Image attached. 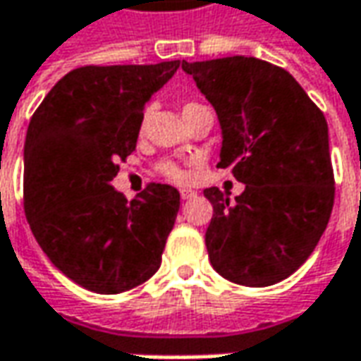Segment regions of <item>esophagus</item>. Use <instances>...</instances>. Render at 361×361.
<instances>
[{
  "label": "esophagus",
  "mask_w": 361,
  "mask_h": 361,
  "mask_svg": "<svg viewBox=\"0 0 361 361\" xmlns=\"http://www.w3.org/2000/svg\"><path fill=\"white\" fill-rule=\"evenodd\" d=\"M195 197H197L195 190H187V188L180 190V199H183V201H190V199H195Z\"/></svg>",
  "instance_id": "34e87169"
}]
</instances>
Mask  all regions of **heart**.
Instances as JSON below:
<instances>
[{"label":"heart","mask_w":361,"mask_h":361,"mask_svg":"<svg viewBox=\"0 0 361 361\" xmlns=\"http://www.w3.org/2000/svg\"><path fill=\"white\" fill-rule=\"evenodd\" d=\"M195 106H199V104H185L183 112H187L188 108H195ZM160 173L166 174V176H169V178H173V180H183V178H185V173H183L178 166H174L173 162H162V164H160Z\"/></svg>","instance_id":"1"}]
</instances>
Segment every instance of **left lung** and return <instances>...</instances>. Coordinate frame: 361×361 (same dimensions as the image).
<instances>
[{
    "label": "left lung",
    "instance_id": "1",
    "mask_svg": "<svg viewBox=\"0 0 361 361\" xmlns=\"http://www.w3.org/2000/svg\"><path fill=\"white\" fill-rule=\"evenodd\" d=\"M183 70L215 108L223 134L216 166L245 185L235 201L204 188L213 204L209 261L233 283H279L312 255L331 215L326 116L295 78L265 60L233 56L183 62Z\"/></svg>",
    "mask_w": 361,
    "mask_h": 361
}]
</instances>
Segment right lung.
Returning a JSON list of instances; mask_svg holds the SVG:
<instances>
[{"mask_svg":"<svg viewBox=\"0 0 361 361\" xmlns=\"http://www.w3.org/2000/svg\"><path fill=\"white\" fill-rule=\"evenodd\" d=\"M180 60L84 66L48 92L23 146V201L48 259L96 293H122L160 267L180 195L150 183L130 202L110 180L136 148L145 104Z\"/></svg>","mask_w":361,"mask_h":361,"instance_id":"obj_1","label":"right lung"}]
</instances>
